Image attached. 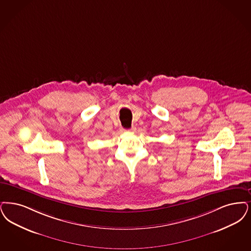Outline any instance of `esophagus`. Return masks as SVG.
Instances as JSON below:
<instances>
[{"label":"esophagus","mask_w":251,"mask_h":251,"mask_svg":"<svg viewBox=\"0 0 251 251\" xmlns=\"http://www.w3.org/2000/svg\"><path fill=\"white\" fill-rule=\"evenodd\" d=\"M129 130H130V131H135V128H134V127H132V128Z\"/></svg>","instance_id":"34e87169"}]
</instances>
